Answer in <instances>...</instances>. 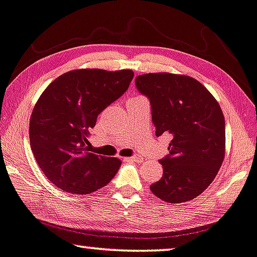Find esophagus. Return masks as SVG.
I'll return each mask as SVG.
<instances>
[{"mask_svg":"<svg viewBox=\"0 0 257 257\" xmlns=\"http://www.w3.org/2000/svg\"><path fill=\"white\" fill-rule=\"evenodd\" d=\"M126 160H128V161H135V162H139V161L142 160V157L139 156V155H134V156L128 157V159H126Z\"/></svg>","mask_w":257,"mask_h":257,"instance_id":"34e87169","label":"esophagus"}]
</instances>
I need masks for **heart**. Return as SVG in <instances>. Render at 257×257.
<instances>
[{
    "instance_id": "obj_1",
    "label": "heart",
    "mask_w": 257,
    "mask_h": 257,
    "mask_svg": "<svg viewBox=\"0 0 257 257\" xmlns=\"http://www.w3.org/2000/svg\"><path fill=\"white\" fill-rule=\"evenodd\" d=\"M134 97H141V96H134Z\"/></svg>"
}]
</instances>
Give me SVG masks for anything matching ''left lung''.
Returning a JSON list of instances; mask_svg holds the SVG:
<instances>
[{"label": "left lung", "instance_id": "1", "mask_svg": "<svg viewBox=\"0 0 257 257\" xmlns=\"http://www.w3.org/2000/svg\"><path fill=\"white\" fill-rule=\"evenodd\" d=\"M135 84L149 98L156 136L172 135L169 154L160 160L163 176L150 190L166 202H188L210 186L223 162L225 124L220 104L203 84L186 75H139Z\"/></svg>", "mask_w": 257, "mask_h": 257}]
</instances>
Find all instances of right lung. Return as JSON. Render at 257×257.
I'll use <instances>...</instances> for the list:
<instances>
[{"label":"right lung","mask_w":257,"mask_h":257,"mask_svg":"<svg viewBox=\"0 0 257 257\" xmlns=\"http://www.w3.org/2000/svg\"><path fill=\"white\" fill-rule=\"evenodd\" d=\"M133 77L131 69L71 70L37 100L29 123L30 147L44 175L61 190L93 193L117 173L121 161L90 153L88 136L100 112L125 93Z\"/></svg>","instance_id":"add662e5"}]
</instances>
